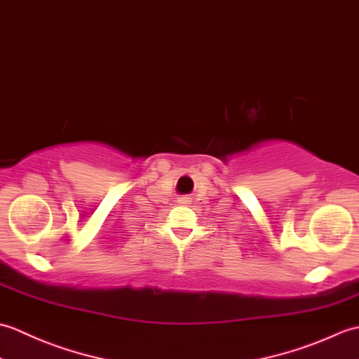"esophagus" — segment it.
Listing matches in <instances>:
<instances>
[{
  "instance_id": "esophagus-1",
  "label": "esophagus",
  "mask_w": 359,
  "mask_h": 359,
  "mask_svg": "<svg viewBox=\"0 0 359 359\" xmlns=\"http://www.w3.org/2000/svg\"><path fill=\"white\" fill-rule=\"evenodd\" d=\"M188 202H191V201H189V197H182V199H180V203H188Z\"/></svg>"
}]
</instances>
